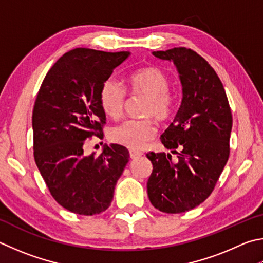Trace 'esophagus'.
Segmentation results:
<instances>
[{"label": "esophagus", "mask_w": 263, "mask_h": 263, "mask_svg": "<svg viewBox=\"0 0 263 263\" xmlns=\"http://www.w3.org/2000/svg\"><path fill=\"white\" fill-rule=\"evenodd\" d=\"M142 155V153L139 151H135V149H130V157L131 159H137Z\"/></svg>", "instance_id": "1"}]
</instances>
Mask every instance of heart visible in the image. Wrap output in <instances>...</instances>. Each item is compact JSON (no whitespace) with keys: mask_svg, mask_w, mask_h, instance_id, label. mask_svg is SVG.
I'll return each mask as SVG.
<instances>
[{"mask_svg":"<svg viewBox=\"0 0 263 263\" xmlns=\"http://www.w3.org/2000/svg\"><path fill=\"white\" fill-rule=\"evenodd\" d=\"M132 93L147 95L142 115L166 121L176 108V97L169 89L170 79L157 66H147L133 72L127 79ZM126 92L115 79H107L100 89V103L109 117L122 115L125 106ZM155 136V125L151 118H131L114 126L109 137L112 142L132 149H140Z\"/></svg>","mask_w":263,"mask_h":263,"instance_id":"obj_1","label":"heart"}]
</instances>
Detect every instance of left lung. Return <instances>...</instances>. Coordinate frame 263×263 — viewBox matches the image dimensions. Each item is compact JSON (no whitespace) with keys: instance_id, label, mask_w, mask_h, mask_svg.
Listing matches in <instances>:
<instances>
[{"instance_id":"obj_1","label":"left lung","mask_w":263,"mask_h":263,"mask_svg":"<svg viewBox=\"0 0 263 263\" xmlns=\"http://www.w3.org/2000/svg\"><path fill=\"white\" fill-rule=\"evenodd\" d=\"M153 55L174 62L183 99L174 122L161 136L177 160L165 153H148L153 171L147 192L156 209L179 214L212 194L230 154L232 114L222 82L203 57L185 47Z\"/></svg>"}]
</instances>
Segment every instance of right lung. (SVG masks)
<instances>
[{
	"label": "right lung",
	"instance_id": "obj_1",
	"mask_svg": "<svg viewBox=\"0 0 263 263\" xmlns=\"http://www.w3.org/2000/svg\"><path fill=\"white\" fill-rule=\"evenodd\" d=\"M130 52L76 48L51 66L33 108V151L37 169L57 203L74 214H100L128 162L124 146L104 145L85 154L89 138L103 136L106 114L100 89Z\"/></svg>",
	"mask_w": 263,
	"mask_h": 263
}]
</instances>
